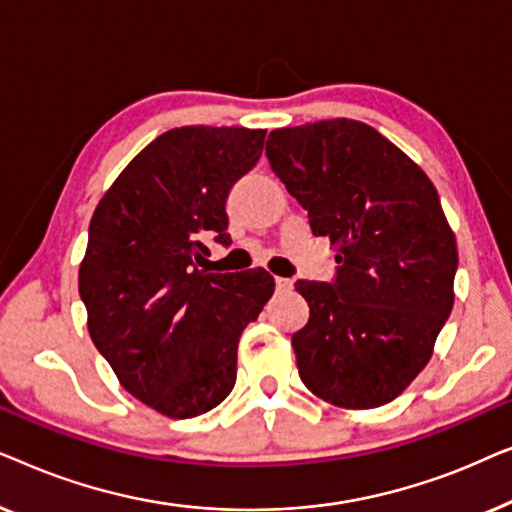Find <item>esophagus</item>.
Returning <instances> with one entry per match:
<instances>
[{
  "label": "esophagus",
  "mask_w": 512,
  "mask_h": 512,
  "mask_svg": "<svg viewBox=\"0 0 512 512\" xmlns=\"http://www.w3.org/2000/svg\"><path fill=\"white\" fill-rule=\"evenodd\" d=\"M275 284H277V291H291L293 289V279H286V277H277Z\"/></svg>",
  "instance_id": "obj_1"
}]
</instances>
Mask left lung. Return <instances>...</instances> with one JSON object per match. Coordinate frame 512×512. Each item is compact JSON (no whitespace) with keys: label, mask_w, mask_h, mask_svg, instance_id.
Wrapping results in <instances>:
<instances>
[{"label":"left lung","mask_w":512,"mask_h":512,"mask_svg":"<svg viewBox=\"0 0 512 512\" xmlns=\"http://www.w3.org/2000/svg\"><path fill=\"white\" fill-rule=\"evenodd\" d=\"M272 172L338 247L335 279L296 282L310 321L293 333L298 373L338 408H377L429 363L454 305L457 240L436 186L366 123L272 130Z\"/></svg>","instance_id":"8db88e82"}]
</instances>
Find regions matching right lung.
<instances>
[{
    "label": "right lung",
    "instance_id": "right-lung-1",
    "mask_svg": "<svg viewBox=\"0 0 512 512\" xmlns=\"http://www.w3.org/2000/svg\"><path fill=\"white\" fill-rule=\"evenodd\" d=\"M265 130L174 128L104 193L88 228L79 293L97 352L132 396L172 419L235 387L237 342L275 291L265 270H202L207 237L230 244L226 200L258 163Z\"/></svg>",
    "mask_w": 512,
    "mask_h": 512
}]
</instances>
